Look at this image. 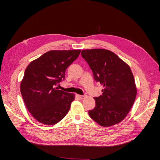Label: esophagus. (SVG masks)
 <instances>
[{"label":"esophagus","instance_id":"1","mask_svg":"<svg viewBox=\"0 0 160 160\" xmlns=\"http://www.w3.org/2000/svg\"><path fill=\"white\" fill-rule=\"evenodd\" d=\"M77 96L78 97V98H79V99H85V97H86V95H77Z\"/></svg>","mask_w":160,"mask_h":160}]
</instances>
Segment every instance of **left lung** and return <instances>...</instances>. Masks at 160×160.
<instances>
[{
  "instance_id": "1",
  "label": "left lung",
  "mask_w": 160,
  "mask_h": 160,
  "mask_svg": "<svg viewBox=\"0 0 160 160\" xmlns=\"http://www.w3.org/2000/svg\"><path fill=\"white\" fill-rule=\"evenodd\" d=\"M81 56L88 62L94 79L103 85L102 95L94 98L95 107L90 118L103 127L112 126L126 117L137 94L130 67L109 50L86 49Z\"/></svg>"
}]
</instances>
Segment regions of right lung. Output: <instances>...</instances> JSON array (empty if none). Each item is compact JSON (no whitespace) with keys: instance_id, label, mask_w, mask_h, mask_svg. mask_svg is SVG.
Here are the masks:
<instances>
[{"instance_id":"right-lung-1","label":"right lung","mask_w":160,"mask_h":160,"mask_svg":"<svg viewBox=\"0 0 160 160\" xmlns=\"http://www.w3.org/2000/svg\"><path fill=\"white\" fill-rule=\"evenodd\" d=\"M80 52L50 51L27 66L21 93L27 109L38 122L55 125L68 113L75 95L59 90L57 85L65 79L67 68Z\"/></svg>"}]
</instances>
